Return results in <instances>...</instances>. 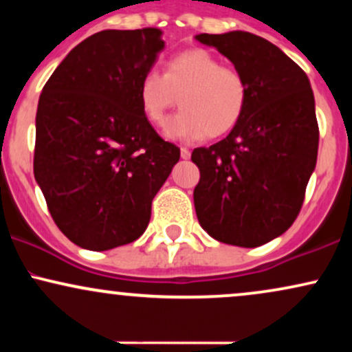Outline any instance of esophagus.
Instances as JSON below:
<instances>
[{
    "mask_svg": "<svg viewBox=\"0 0 352 352\" xmlns=\"http://www.w3.org/2000/svg\"><path fill=\"white\" fill-rule=\"evenodd\" d=\"M180 157H182V159H184V160L190 159V151H188L187 147H182V148H180Z\"/></svg>",
    "mask_w": 352,
    "mask_h": 352,
    "instance_id": "34e87169",
    "label": "esophagus"
}]
</instances>
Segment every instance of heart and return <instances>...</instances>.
I'll use <instances>...</instances> for the list:
<instances>
[{
  "mask_svg": "<svg viewBox=\"0 0 352 352\" xmlns=\"http://www.w3.org/2000/svg\"><path fill=\"white\" fill-rule=\"evenodd\" d=\"M147 120L162 127L177 100L182 111L165 129L173 140H200L232 132L245 114L248 84L235 67L221 66L201 47L182 51L165 64L164 74L147 71L137 87Z\"/></svg>",
  "mask_w": 352,
  "mask_h": 352,
  "instance_id": "1",
  "label": "heart"
}]
</instances>
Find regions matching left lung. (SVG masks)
I'll return each mask as SVG.
<instances>
[{
    "label": "left lung",
    "mask_w": 352,
    "mask_h": 352,
    "mask_svg": "<svg viewBox=\"0 0 352 352\" xmlns=\"http://www.w3.org/2000/svg\"><path fill=\"white\" fill-rule=\"evenodd\" d=\"M243 74L248 104L220 142L199 147L193 190L201 228L221 243L254 248L283 235L300 213L318 159L314 94L306 72L246 31L197 34Z\"/></svg>",
    "instance_id": "obj_1"
}]
</instances>
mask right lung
Here are the masks:
<instances>
[{"instance_id":"add662e5","label":"right lung","mask_w":352,"mask_h":352,"mask_svg":"<svg viewBox=\"0 0 352 352\" xmlns=\"http://www.w3.org/2000/svg\"><path fill=\"white\" fill-rule=\"evenodd\" d=\"M165 47L159 28L106 30L72 50L43 87L34 179L72 243L106 252L137 240L180 148L153 131L137 96Z\"/></svg>"}]
</instances>
